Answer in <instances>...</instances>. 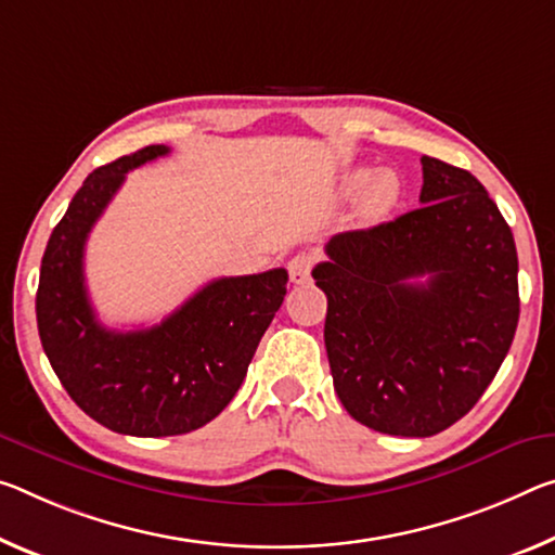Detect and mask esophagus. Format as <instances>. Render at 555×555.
Here are the masks:
<instances>
[{
  "label": "esophagus",
  "instance_id": "obj_1",
  "mask_svg": "<svg viewBox=\"0 0 555 555\" xmlns=\"http://www.w3.org/2000/svg\"><path fill=\"white\" fill-rule=\"evenodd\" d=\"M315 261H319V257L311 251L296 254V257L288 261V276H292L294 284H309Z\"/></svg>",
  "mask_w": 555,
  "mask_h": 555
}]
</instances>
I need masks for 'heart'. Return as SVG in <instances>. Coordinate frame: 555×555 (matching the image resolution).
I'll use <instances>...</instances> for the list:
<instances>
[{
    "mask_svg": "<svg viewBox=\"0 0 555 555\" xmlns=\"http://www.w3.org/2000/svg\"><path fill=\"white\" fill-rule=\"evenodd\" d=\"M373 179V170H356L350 172L346 182H343V190L348 192V195H356L365 188V184ZM400 195V184L395 180L392 172H380L371 183V190H367L365 195V212L367 215H383L388 212V209L395 205V199Z\"/></svg>",
    "mask_w": 555,
    "mask_h": 555,
    "instance_id": "1",
    "label": "heart"
}]
</instances>
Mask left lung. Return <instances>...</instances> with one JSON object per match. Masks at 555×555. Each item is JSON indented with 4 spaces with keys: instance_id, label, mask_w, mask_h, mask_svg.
Here are the masks:
<instances>
[{
    "instance_id": "8db88e82",
    "label": "left lung",
    "mask_w": 555,
    "mask_h": 555,
    "mask_svg": "<svg viewBox=\"0 0 555 555\" xmlns=\"http://www.w3.org/2000/svg\"><path fill=\"white\" fill-rule=\"evenodd\" d=\"M420 163L422 207L336 234L313 269L343 408L400 437H433L467 415L518 323L516 244L494 199L462 167Z\"/></svg>"
}]
</instances>
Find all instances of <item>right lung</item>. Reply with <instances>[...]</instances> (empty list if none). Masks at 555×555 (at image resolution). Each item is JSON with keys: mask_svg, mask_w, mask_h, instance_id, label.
<instances>
[{"mask_svg": "<svg viewBox=\"0 0 555 555\" xmlns=\"http://www.w3.org/2000/svg\"><path fill=\"white\" fill-rule=\"evenodd\" d=\"M167 153L147 145L88 175L49 236L37 292L39 338L61 385L88 417L133 437L192 433L230 404L288 281L286 269L215 279L140 331L95 319L83 276L88 234L126 172Z\"/></svg>", "mask_w": 555, "mask_h": 555, "instance_id": "obj_1", "label": "right lung"}]
</instances>
